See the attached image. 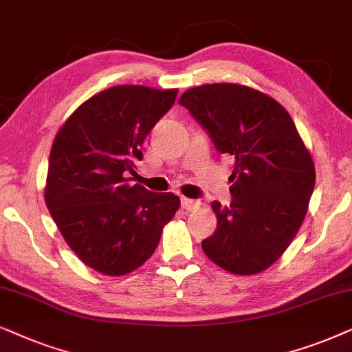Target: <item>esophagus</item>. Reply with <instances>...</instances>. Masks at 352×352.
I'll use <instances>...</instances> for the list:
<instances>
[{
  "instance_id": "esophagus-1",
  "label": "esophagus",
  "mask_w": 352,
  "mask_h": 352,
  "mask_svg": "<svg viewBox=\"0 0 352 352\" xmlns=\"http://www.w3.org/2000/svg\"><path fill=\"white\" fill-rule=\"evenodd\" d=\"M180 203H182V208H184L185 210H195L201 206L198 199H190V198H182Z\"/></svg>"
}]
</instances>
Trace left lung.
I'll return each mask as SVG.
<instances>
[{
	"mask_svg": "<svg viewBox=\"0 0 352 352\" xmlns=\"http://www.w3.org/2000/svg\"><path fill=\"white\" fill-rule=\"evenodd\" d=\"M219 153L235 157L232 203L212 201L217 230L201 243L214 264L238 275L270 267L307 212L316 168L283 106L236 83H212L180 98Z\"/></svg>",
	"mask_w": 352,
	"mask_h": 352,
	"instance_id": "1",
	"label": "left lung"
}]
</instances>
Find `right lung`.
<instances>
[{"label":"right lung","instance_id":"right-lung-1","mask_svg":"<svg viewBox=\"0 0 352 352\" xmlns=\"http://www.w3.org/2000/svg\"><path fill=\"white\" fill-rule=\"evenodd\" d=\"M179 90L140 85L107 88L83 102L56 135L45 199L75 254L104 275L144 264L179 196L129 185L144 138L175 102Z\"/></svg>","mask_w":352,"mask_h":352}]
</instances>
